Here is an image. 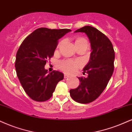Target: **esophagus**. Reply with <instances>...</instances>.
I'll list each match as a JSON object with an SVG mask.
<instances>
[{
	"label": "esophagus",
	"instance_id": "esophagus-1",
	"mask_svg": "<svg viewBox=\"0 0 132 132\" xmlns=\"http://www.w3.org/2000/svg\"><path fill=\"white\" fill-rule=\"evenodd\" d=\"M69 77H70V76H68V75H67V74H64V79H67V78H69Z\"/></svg>",
	"mask_w": 132,
	"mask_h": 132
}]
</instances>
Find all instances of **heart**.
<instances>
[{"mask_svg": "<svg viewBox=\"0 0 132 132\" xmlns=\"http://www.w3.org/2000/svg\"><path fill=\"white\" fill-rule=\"evenodd\" d=\"M83 41H87L84 38H77L75 41V44L77 43L83 42ZM60 67L64 72L68 74H71V73L74 72L78 69L79 67V63L78 62H76L72 60H65L60 63Z\"/></svg>", "mask_w": 132, "mask_h": 132, "instance_id": "b5f03b06", "label": "heart"}]
</instances>
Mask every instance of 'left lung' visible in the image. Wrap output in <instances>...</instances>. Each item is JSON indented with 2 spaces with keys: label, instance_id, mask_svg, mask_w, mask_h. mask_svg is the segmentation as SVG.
I'll list each match as a JSON object with an SVG mask.
<instances>
[{
  "label": "left lung",
  "instance_id": "obj_1",
  "mask_svg": "<svg viewBox=\"0 0 132 132\" xmlns=\"http://www.w3.org/2000/svg\"><path fill=\"white\" fill-rule=\"evenodd\" d=\"M79 32L87 34L91 44L90 60L83 69L88 77H78V87L69 92L76 102L86 104L95 100L107 86L114 71L115 53L110 40L95 28L85 26L74 32Z\"/></svg>",
  "mask_w": 132,
  "mask_h": 132
}]
</instances>
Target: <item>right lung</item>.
<instances>
[{
    "label": "right lung",
    "mask_w": 132,
    "mask_h": 132,
    "mask_svg": "<svg viewBox=\"0 0 132 132\" xmlns=\"http://www.w3.org/2000/svg\"><path fill=\"white\" fill-rule=\"evenodd\" d=\"M70 31L69 29L40 28L21 44L16 55L15 69L23 89L33 100L50 99L57 84L64 78L62 72L53 71L48 73L44 66L53 56L58 40Z\"/></svg>",
    "instance_id": "1"
}]
</instances>
